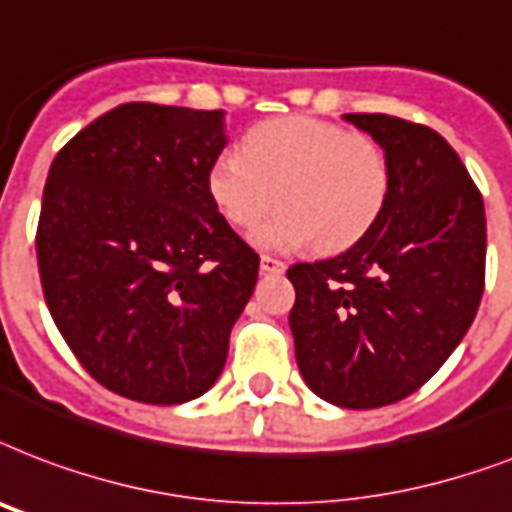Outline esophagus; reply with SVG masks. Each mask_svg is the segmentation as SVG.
Returning a JSON list of instances; mask_svg holds the SVG:
<instances>
[{
  "instance_id": "34e87169",
  "label": "esophagus",
  "mask_w": 512,
  "mask_h": 512,
  "mask_svg": "<svg viewBox=\"0 0 512 512\" xmlns=\"http://www.w3.org/2000/svg\"><path fill=\"white\" fill-rule=\"evenodd\" d=\"M260 271L263 273H284V263L271 255L260 257Z\"/></svg>"
}]
</instances>
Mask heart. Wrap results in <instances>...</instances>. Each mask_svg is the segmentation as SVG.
<instances>
[{"label": "heart", "instance_id": "heart-1", "mask_svg": "<svg viewBox=\"0 0 512 512\" xmlns=\"http://www.w3.org/2000/svg\"><path fill=\"white\" fill-rule=\"evenodd\" d=\"M206 190L233 228H252L276 201L284 206L255 230L260 247L317 241L322 252H343L384 212L389 166L370 136L319 117H273L249 128L241 150L214 158Z\"/></svg>", "mask_w": 512, "mask_h": 512}]
</instances>
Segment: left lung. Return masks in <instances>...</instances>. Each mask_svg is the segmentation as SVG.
<instances>
[{
    "mask_svg": "<svg viewBox=\"0 0 512 512\" xmlns=\"http://www.w3.org/2000/svg\"><path fill=\"white\" fill-rule=\"evenodd\" d=\"M389 166L376 225L343 255L298 263L290 330L308 389L341 408H381L438 373L481 306L486 212L454 147L392 115H343Z\"/></svg>",
    "mask_w": 512,
    "mask_h": 512,
    "instance_id": "1",
    "label": "left lung"
}]
</instances>
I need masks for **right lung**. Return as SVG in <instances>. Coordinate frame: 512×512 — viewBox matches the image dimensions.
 <instances>
[{"instance_id": "obj_1", "label": "right lung", "mask_w": 512, "mask_h": 512, "mask_svg": "<svg viewBox=\"0 0 512 512\" xmlns=\"http://www.w3.org/2000/svg\"><path fill=\"white\" fill-rule=\"evenodd\" d=\"M222 109L120 104L64 144L37 228L50 317L109 392L150 405L201 397L228 360L260 257L206 190Z\"/></svg>"}]
</instances>
